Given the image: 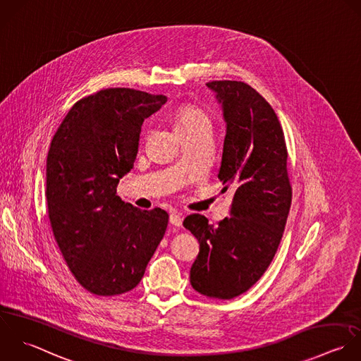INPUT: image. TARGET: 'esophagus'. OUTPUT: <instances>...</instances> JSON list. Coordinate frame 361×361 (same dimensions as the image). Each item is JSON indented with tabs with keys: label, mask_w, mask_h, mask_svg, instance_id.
Here are the masks:
<instances>
[{
	"label": "esophagus",
	"mask_w": 361,
	"mask_h": 361,
	"mask_svg": "<svg viewBox=\"0 0 361 361\" xmlns=\"http://www.w3.org/2000/svg\"><path fill=\"white\" fill-rule=\"evenodd\" d=\"M169 222H170V225H171L173 228H180V226H181V224H183V219H181V216H180V215H177V214H171V215H170V218H169Z\"/></svg>",
	"instance_id": "obj_1"
}]
</instances>
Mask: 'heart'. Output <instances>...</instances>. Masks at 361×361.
I'll return each mask as SVG.
<instances>
[{"instance_id":"obj_1","label":"heart","mask_w":361,"mask_h":361,"mask_svg":"<svg viewBox=\"0 0 361 361\" xmlns=\"http://www.w3.org/2000/svg\"><path fill=\"white\" fill-rule=\"evenodd\" d=\"M209 119L207 114L195 106H183L176 115V129H191L201 125L208 126Z\"/></svg>"}]
</instances>
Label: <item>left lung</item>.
Segmentation results:
<instances>
[{
  "mask_svg": "<svg viewBox=\"0 0 361 361\" xmlns=\"http://www.w3.org/2000/svg\"><path fill=\"white\" fill-rule=\"evenodd\" d=\"M226 135L218 178L232 194L231 216L209 225L204 215L184 219L200 242L190 271L195 291L231 300L255 286L270 266L287 224L293 190L283 128L271 105L242 81H211Z\"/></svg>",
  "mask_w": 361,
  "mask_h": 361,
  "instance_id": "1",
  "label": "left lung"
}]
</instances>
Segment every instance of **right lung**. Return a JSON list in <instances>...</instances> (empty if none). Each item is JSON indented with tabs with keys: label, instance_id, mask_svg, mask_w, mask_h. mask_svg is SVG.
Instances as JSON below:
<instances>
[{
	"label": "right lung",
	"instance_id": "right-lung-1",
	"mask_svg": "<svg viewBox=\"0 0 361 361\" xmlns=\"http://www.w3.org/2000/svg\"><path fill=\"white\" fill-rule=\"evenodd\" d=\"M167 102L132 88L77 101L46 160V200L57 246L75 280L95 295L133 290L164 236L169 214L142 211L116 195L133 167L143 121Z\"/></svg>",
	"mask_w": 361,
	"mask_h": 361
}]
</instances>
